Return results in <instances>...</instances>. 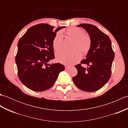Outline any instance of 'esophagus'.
<instances>
[{
	"mask_svg": "<svg viewBox=\"0 0 128 128\" xmlns=\"http://www.w3.org/2000/svg\"><path fill=\"white\" fill-rule=\"evenodd\" d=\"M69 66H65V68H66V70H67V69H68L69 68Z\"/></svg>",
	"mask_w": 128,
	"mask_h": 128,
	"instance_id": "34e87169",
	"label": "esophagus"
}]
</instances>
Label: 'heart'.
<instances>
[{
  "label": "heart",
  "instance_id": "heart-1",
  "mask_svg": "<svg viewBox=\"0 0 128 128\" xmlns=\"http://www.w3.org/2000/svg\"><path fill=\"white\" fill-rule=\"evenodd\" d=\"M68 37L73 40L70 52L62 51L56 54V60L61 64L72 65L80 60L81 54L85 55L91 48V40L90 37L85 34L83 30L78 28H71L65 31ZM53 49L59 51L62 48V38L60 33H57L52 43Z\"/></svg>",
  "mask_w": 128,
  "mask_h": 128
}]
</instances>
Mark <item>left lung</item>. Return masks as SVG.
<instances>
[{
  "mask_svg": "<svg viewBox=\"0 0 128 128\" xmlns=\"http://www.w3.org/2000/svg\"><path fill=\"white\" fill-rule=\"evenodd\" d=\"M77 26L88 32L91 40V46L86 59L81 62V64H87L88 66L85 68L80 64L75 66L78 74L72 78V81L81 90L96 91L105 85L110 77L114 58L112 42L107 34L94 25L81 24Z\"/></svg>",
  "mask_w": 128,
  "mask_h": 128,
  "instance_id": "1",
  "label": "left lung"
}]
</instances>
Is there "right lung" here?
<instances>
[{
	"mask_svg": "<svg viewBox=\"0 0 128 128\" xmlns=\"http://www.w3.org/2000/svg\"><path fill=\"white\" fill-rule=\"evenodd\" d=\"M66 26L40 24L29 28L18 44L15 62L19 79L32 91H44L54 85L65 67L60 63L48 64L54 58L52 43L56 32Z\"/></svg>",
	"mask_w": 128,
	"mask_h": 128,
	"instance_id": "obj_1",
	"label": "right lung"
}]
</instances>
